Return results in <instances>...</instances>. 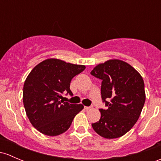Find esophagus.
<instances>
[{"instance_id":"34e87169","label":"esophagus","mask_w":161,"mask_h":161,"mask_svg":"<svg viewBox=\"0 0 161 161\" xmlns=\"http://www.w3.org/2000/svg\"><path fill=\"white\" fill-rule=\"evenodd\" d=\"M85 109L86 110H90L92 109V106H85Z\"/></svg>"}]
</instances>
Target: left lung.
<instances>
[{
	"mask_svg": "<svg viewBox=\"0 0 161 161\" xmlns=\"http://www.w3.org/2000/svg\"><path fill=\"white\" fill-rule=\"evenodd\" d=\"M90 73L102 79V99L107 106L99 109L100 119L92 123V128L102 137H120L134 126L143 109L146 99L143 78L119 59L98 64Z\"/></svg>",
	"mask_w": 161,
	"mask_h": 161,
	"instance_id": "left-lung-1",
	"label": "left lung"
}]
</instances>
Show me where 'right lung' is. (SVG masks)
Segmentation results:
<instances>
[{
    "mask_svg": "<svg viewBox=\"0 0 161 161\" xmlns=\"http://www.w3.org/2000/svg\"><path fill=\"white\" fill-rule=\"evenodd\" d=\"M86 66L58 58H48L28 74L23 87V103L31 125L47 136H58L70 127L74 117L84 108L63 100L62 93L72 95L70 82Z\"/></svg>",
    "mask_w": 161,
    "mask_h": 161,
    "instance_id": "1",
    "label": "right lung"
}]
</instances>
